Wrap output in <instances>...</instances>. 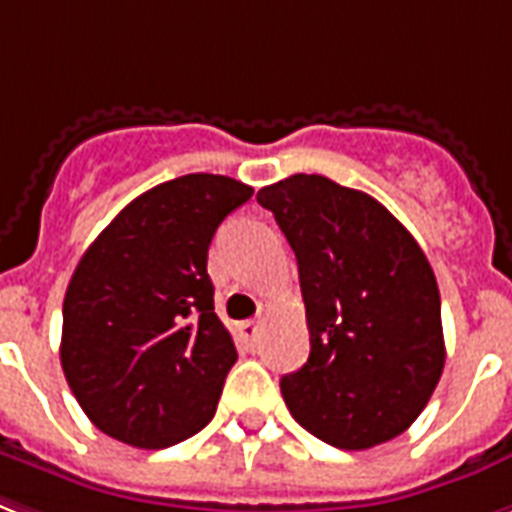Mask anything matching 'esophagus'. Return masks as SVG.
I'll use <instances>...</instances> for the list:
<instances>
[{
  "instance_id": "1",
  "label": "esophagus",
  "mask_w": 512,
  "mask_h": 512,
  "mask_svg": "<svg viewBox=\"0 0 512 512\" xmlns=\"http://www.w3.org/2000/svg\"><path fill=\"white\" fill-rule=\"evenodd\" d=\"M257 333H260V322L257 319H247V322H239V335L244 341H255Z\"/></svg>"
}]
</instances>
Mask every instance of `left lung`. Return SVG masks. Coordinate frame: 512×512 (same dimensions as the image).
<instances>
[{"mask_svg": "<svg viewBox=\"0 0 512 512\" xmlns=\"http://www.w3.org/2000/svg\"><path fill=\"white\" fill-rule=\"evenodd\" d=\"M298 260L311 354L282 378L300 427L343 451L397 438L435 392L446 343L435 273L368 193L319 174L263 187Z\"/></svg>", "mask_w": 512, "mask_h": 512, "instance_id": "left-lung-1", "label": "left lung"}]
</instances>
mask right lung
<instances>
[{"label": "right lung", "instance_id": "obj_1", "mask_svg": "<svg viewBox=\"0 0 512 512\" xmlns=\"http://www.w3.org/2000/svg\"><path fill=\"white\" fill-rule=\"evenodd\" d=\"M252 187L185 174L152 187L85 249L64 298L61 368L109 438L169 448L204 429L236 362L206 255Z\"/></svg>", "mask_w": 512, "mask_h": 512}]
</instances>
